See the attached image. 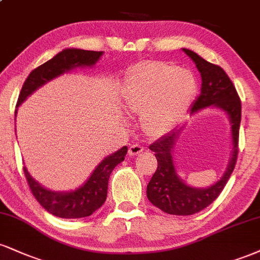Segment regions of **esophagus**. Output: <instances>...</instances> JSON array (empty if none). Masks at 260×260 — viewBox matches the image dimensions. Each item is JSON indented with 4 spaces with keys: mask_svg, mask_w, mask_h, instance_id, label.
I'll list each match as a JSON object with an SVG mask.
<instances>
[{
    "mask_svg": "<svg viewBox=\"0 0 260 260\" xmlns=\"http://www.w3.org/2000/svg\"><path fill=\"white\" fill-rule=\"evenodd\" d=\"M143 151H144V146L140 145L138 143L132 144V145H129V148H128V154L129 155H139L140 152Z\"/></svg>",
    "mask_w": 260,
    "mask_h": 260,
    "instance_id": "esophagus-1",
    "label": "esophagus"
}]
</instances>
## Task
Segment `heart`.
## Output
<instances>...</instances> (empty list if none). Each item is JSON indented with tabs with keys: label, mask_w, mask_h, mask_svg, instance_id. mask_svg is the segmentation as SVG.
<instances>
[{
	"label": "heart",
	"mask_w": 260,
	"mask_h": 260,
	"mask_svg": "<svg viewBox=\"0 0 260 260\" xmlns=\"http://www.w3.org/2000/svg\"><path fill=\"white\" fill-rule=\"evenodd\" d=\"M195 88V79L187 70L165 61H143L128 76L123 104L140 114L144 132L160 137L185 114Z\"/></svg>",
	"instance_id": "heart-1"
}]
</instances>
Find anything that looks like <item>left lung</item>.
Masks as SVG:
<instances>
[{
	"mask_svg": "<svg viewBox=\"0 0 260 260\" xmlns=\"http://www.w3.org/2000/svg\"><path fill=\"white\" fill-rule=\"evenodd\" d=\"M195 61L201 73V93L190 109V114H195L202 109L213 105L226 111L233 129V157L228 171L214 185L207 189H195L184 184L176 173L172 149L179 136L180 129H174L166 134L157 142L149 146L155 152L157 168L146 187V196L152 205L168 214L190 215L208 207L226 185L228 180L235 168L239 154V133L241 123V100L237 90L226 73L219 65L212 64L189 49H183Z\"/></svg>",
	"mask_w": 260,
	"mask_h": 260,
	"instance_id": "left-lung-1",
	"label": "left lung"
}]
</instances>
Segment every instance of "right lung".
<instances>
[{"instance_id":"right-lung-1","label":"right lung","mask_w":260,"mask_h":260,"mask_svg":"<svg viewBox=\"0 0 260 260\" xmlns=\"http://www.w3.org/2000/svg\"><path fill=\"white\" fill-rule=\"evenodd\" d=\"M103 52L84 51V49H64L58 53L51 60L40 65L31 71L21 87L17 106L26 99L40 86L54 79L58 75L71 70L76 67H90L94 65ZM127 146L118 150L100 162L93 174L80 189L71 192H53L40 185L31 178L29 172L24 167V174L27 184L39 203L47 212L59 218L75 219L88 217L104 205L108 195V183L112 170L124 160Z\"/></svg>"}]
</instances>
